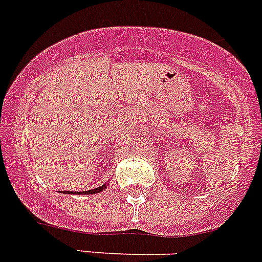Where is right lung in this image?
I'll return each mask as SVG.
<instances>
[{
    "instance_id": "1",
    "label": "right lung",
    "mask_w": 262,
    "mask_h": 262,
    "mask_svg": "<svg viewBox=\"0 0 262 262\" xmlns=\"http://www.w3.org/2000/svg\"><path fill=\"white\" fill-rule=\"evenodd\" d=\"M107 188V184H104L102 186H98V188L96 189H90V190H85V192H69V190H61L60 193H65V194H96V193H100L102 192V190H105V189Z\"/></svg>"
}]
</instances>
